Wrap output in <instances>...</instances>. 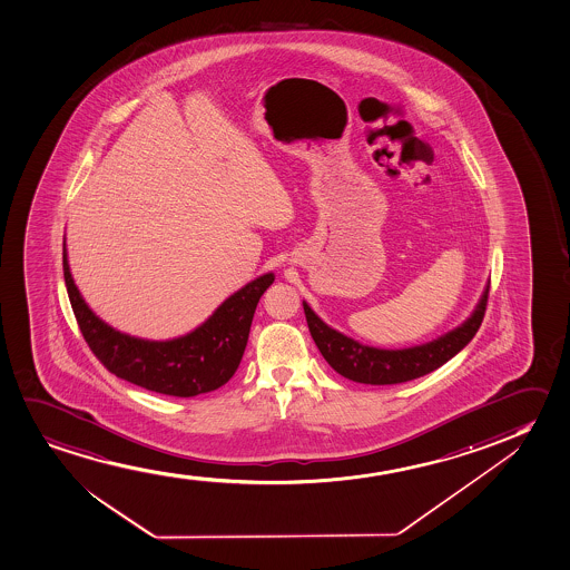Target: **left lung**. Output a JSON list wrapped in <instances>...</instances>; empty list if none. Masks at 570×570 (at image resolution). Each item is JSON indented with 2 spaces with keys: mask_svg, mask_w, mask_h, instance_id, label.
<instances>
[{
  "mask_svg": "<svg viewBox=\"0 0 570 570\" xmlns=\"http://www.w3.org/2000/svg\"><path fill=\"white\" fill-rule=\"evenodd\" d=\"M488 297L489 284L481 294L480 304L475 305L472 315L462 325L428 344L404 350L363 346L323 323L305 302L304 311L318 352L336 373L363 385H396L428 375L468 346L483 321Z\"/></svg>",
  "mask_w": 570,
  "mask_h": 570,
  "instance_id": "1",
  "label": "left lung"
}]
</instances>
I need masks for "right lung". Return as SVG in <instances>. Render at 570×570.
Returning a JSON list of instances; mask_svg holds the SVG:
<instances>
[{
	"label": "right lung",
	"instance_id": "right-lung-1",
	"mask_svg": "<svg viewBox=\"0 0 570 570\" xmlns=\"http://www.w3.org/2000/svg\"><path fill=\"white\" fill-rule=\"evenodd\" d=\"M63 278L82 336L92 354L116 377L168 396L189 399L226 385L242 362L253 315L261 296L274 282L266 273L245 284L191 333L171 341H145L104 323L82 299L67 263Z\"/></svg>",
	"mask_w": 570,
	"mask_h": 570
}]
</instances>
